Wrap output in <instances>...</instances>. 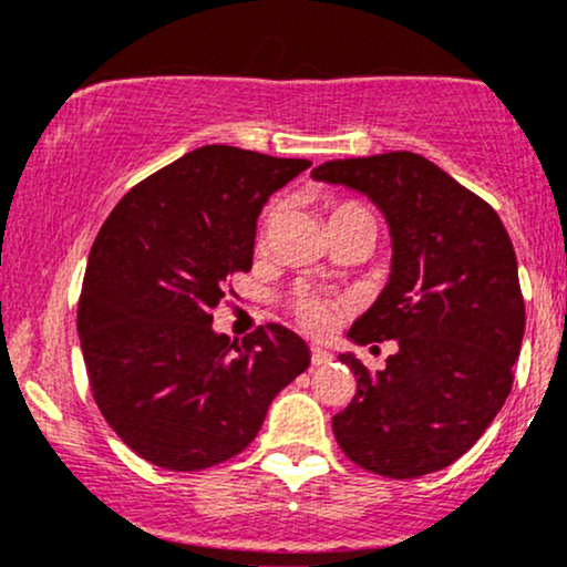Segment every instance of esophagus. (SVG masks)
Here are the masks:
<instances>
[{
  "instance_id": "1",
  "label": "esophagus",
  "mask_w": 567,
  "mask_h": 567,
  "mask_svg": "<svg viewBox=\"0 0 567 567\" xmlns=\"http://www.w3.org/2000/svg\"><path fill=\"white\" fill-rule=\"evenodd\" d=\"M333 360V354H330V351H324V349H320V347H315L311 349V365H328V362Z\"/></svg>"
}]
</instances>
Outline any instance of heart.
Segmentation results:
<instances>
[{
	"mask_svg": "<svg viewBox=\"0 0 567 567\" xmlns=\"http://www.w3.org/2000/svg\"><path fill=\"white\" fill-rule=\"evenodd\" d=\"M277 218H279V205L275 202V205L266 210V216L261 220V231H258V245L261 247L269 243L271 226H275ZM351 218H370V213L360 205V202H351V199H341L330 205V224L351 220ZM292 309H296L298 322H301L306 330H311V333H322V330H328L330 322H333V303H330L328 298L317 296V292H301V296L296 298V303H292Z\"/></svg>",
	"mask_w": 567,
	"mask_h": 567,
	"instance_id": "b5f03b06",
	"label": "heart"
}]
</instances>
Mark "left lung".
<instances>
[{"label":"left lung","mask_w":567,"mask_h":567,"mask_svg":"<svg viewBox=\"0 0 567 567\" xmlns=\"http://www.w3.org/2000/svg\"><path fill=\"white\" fill-rule=\"evenodd\" d=\"M311 175L365 194L392 234V275L349 338L396 341V351L379 373L338 357L357 375L333 415L338 445L392 480L445 470L512 392L525 301L509 234L485 199L421 154L333 159Z\"/></svg>","instance_id":"obj_1"}]
</instances>
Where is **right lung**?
Returning <instances> with one entry per match:
<instances>
[{
  "mask_svg": "<svg viewBox=\"0 0 567 567\" xmlns=\"http://www.w3.org/2000/svg\"><path fill=\"white\" fill-rule=\"evenodd\" d=\"M202 146L133 186L97 231L80 330L90 389L133 453L199 472L243 453L309 347L269 322L243 343L213 330L229 277L250 271L266 199L309 167Z\"/></svg>",
  "mask_w": 567,
  "mask_h": 567,
  "instance_id": "1",
  "label": "right lung"
}]
</instances>
